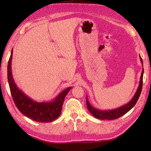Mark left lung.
<instances>
[{
	"instance_id": "left-lung-1",
	"label": "left lung",
	"mask_w": 151,
	"mask_h": 151,
	"mask_svg": "<svg viewBox=\"0 0 151 151\" xmlns=\"http://www.w3.org/2000/svg\"><path fill=\"white\" fill-rule=\"evenodd\" d=\"M139 58H140L141 63H142V64L143 65V61L140 55H139ZM143 76V69H142V75H141V76H140L139 83L135 94H134V97L129 102H128L127 104H125L124 105L121 106L117 108L113 109V110H101L94 108L93 106H92L91 104L89 103L88 97L86 96V104H87V107L89 111L90 112L93 116H94L95 118L99 119H101V120H107V119L113 120L123 116V115L127 114L128 111H129L131 109L135 106L137 100H138L141 94V92H142V89Z\"/></svg>"
}]
</instances>
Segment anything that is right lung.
Segmentation results:
<instances>
[{
    "mask_svg": "<svg viewBox=\"0 0 151 151\" xmlns=\"http://www.w3.org/2000/svg\"><path fill=\"white\" fill-rule=\"evenodd\" d=\"M12 54L13 49L8 63V81L13 100L18 110L26 117L40 123H49L56 119L60 115L65 96L72 87L63 89L50 101H35L21 90L15 84L12 71Z\"/></svg>",
    "mask_w": 151,
    "mask_h": 151,
    "instance_id": "right-lung-1",
    "label": "right lung"
}]
</instances>
